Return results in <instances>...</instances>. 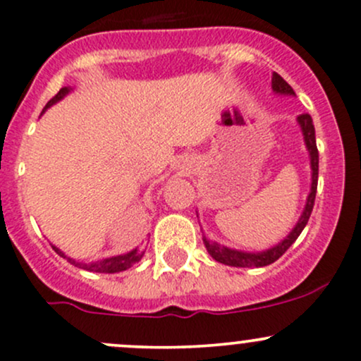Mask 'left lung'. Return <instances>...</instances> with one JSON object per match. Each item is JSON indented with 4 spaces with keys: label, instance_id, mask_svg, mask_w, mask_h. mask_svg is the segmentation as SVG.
Here are the masks:
<instances>
[{
    "label": "left lung",
    "instance_id": "1",
    "mask_svg": "<svg viewBox=\"0 0 361 361\" xmlns=\"http://www.w3.org/2000/svg\"><path fill=\"white\" fill-rule=\"evenodd\" d=\"M271 90L276 94H287V97H295L294 90L290 88L289 82L279 75L276 72L271 74ZM298 124L302 131V138H305L306 150L310 154V166H311V188L308 193V199H306V206L302 209L301 218L298 219L294 228L290 230V233L287 235L283 240H280L279 244L273 245V247L267 250H259V252H247V250H238V249H230L226 245L218 244V242L207 240L206 235L202 237L204 245H206L207 252L211 254L212 259H216L218 263L228 264V267H237V268H261L268 267V264L275 263L287 249L290 247L295 242V238L301 235V231L305 230L306 223H308L311 211L314 206V195H317V185H318V149H317V138H314V126L313 119H311L310 114H301L298 116Z\"/></svg>",
    "mask_w": 361,
    "mask_h": 361
}]
</instances>
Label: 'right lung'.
I'll use <instances>...</instances> for the list:
<instances>
[{
	"label": "right lung",
	"mask_w": 361,
	"mask_h": 361,
	"mask_svg": "<svg viewBox=\"0 0 361 361\" xmlns=\"http://www.w3.org/2000/svg\"><path fill=\"white\" fill-rule=\"evenodd\" d=\"M71 90H72L71 86H66V88L60 90L59 93H56L55 97H53L51 100L48 102L47 107L43 109V112H41V114L47 112L48 109L51 107V105H55L56 102L62 100V98L66 97V94H69ZM51 247H53V250H55L56 254H59V256L66 257V259L69 261L71 264H74V267L85 268V270L97 271V273H119V271H124V270H128V268H131L135 263H138V261L143 257V254H145V250H140L138 247H136V249H133V250H130V252H126V254H119V256L105 257V259H102V261H94V263L86 264V263H79V261H75V259H72V257L66 256V252H62V250H60L59 247H55V245H51Z\"/></svg>",
	"instance_id": "obj_1"
}]
</instances>
